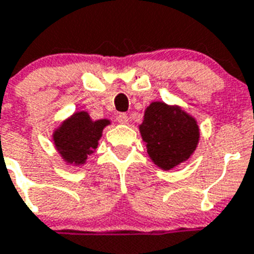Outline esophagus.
Here are the masks:
<instances>
[{
    "label": "esophagus",
    "instance_id": "34e87169",
    "mask_svg": "<svg viewBox=\"0 0 254 254\" xmlns=\"http://www.w3.org/2000/svg\"><path fill=\"white\" fill-rule=\"evenodd\" d=\"M117 121H118V123H121V125H127V123H128V115L126 114V113H121V114L117 117Z\"/></svg>",
    "mask_w": 254,
    "mask_h": 254
}]
</instances>
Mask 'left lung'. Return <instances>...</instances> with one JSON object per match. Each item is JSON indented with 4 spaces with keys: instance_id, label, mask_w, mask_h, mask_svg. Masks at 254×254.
<instances>
[{
    "instance_id": "obj_1",
    "label": "left lung",
    "mask_w": 254,
    "mask_h": 254,
    "mask_svg": "<svg viewBox=\"0 0 254 254\" xmlns=\"http://www.w3.org/2000/svg\"><path fill=\"white\" fill-rule=\"evenodd\" d=\"M140 132L149 157L163 170L174 169L188 160L200 137L192 117L163 102H152L146 108Z\"/></svg>"
}]
</instances>
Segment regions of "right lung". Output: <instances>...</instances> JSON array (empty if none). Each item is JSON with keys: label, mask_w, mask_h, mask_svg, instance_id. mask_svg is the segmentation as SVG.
I'll list each match as a JSON object with an SVG mask.
<instances>
[{"label": "right lung", "mask_w": 254, "mask_h": 254, "mask_svg": "<svg viewBox=\"0 0 254 254\" xmlns=\"http://www.w3.org/2000/svg\"><path fill=\"white\" fill-rule=\"evenodd\" d=\"M109 123L106 119L93 122L85 112L75 113L54 132V144L64 161L83 165L87 157L97 148L102 129Z\"/></svg>", "instance_id": "right-lung-1"}]
</instances>
